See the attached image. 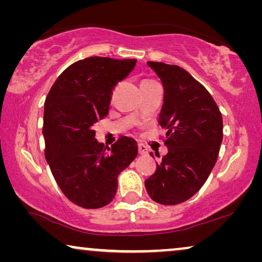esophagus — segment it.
<instances>
[{"mask_svg":"<svg viewBox=\"0 0 262 262\" xmlns=\"http://www.w3.org/2000/svg\"><path fill=\"white\" fill-rule=\"evenodd\" d=\"M138 152L141 154V155H146V154H148V148L143 144H138Z\"/></svg>","mask_w":262,"mask_h":262,"instance_id":"obj_1","label":"esophagus"}]
</instances>
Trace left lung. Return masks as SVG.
Returning <instances> with one entry per match:
<instances>
[{"mask_svg": "<svg viewBox=\"0 0 262 262\" xmlns=\"http://www.w3.org/2000/svg\"><path fill=\"white\" fill-rule=\"evenodd\" d=\"M148 66L163 85L159 123L167 130L168 154L145 180V188L154 202L177 205L209 178L223 139V119L210 93L185 69L160 62Z\"/></svg>", "mask_w": 262, "mask_h": 262, "instance_id": "obj_1", "label": "left lung"}]
</instances>
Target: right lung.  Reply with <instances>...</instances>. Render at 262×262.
Returning <instances> with one entry per match:
<instances>
[{
  "instance_id": "add662e5",
  "label": "right lung",
  "mask_w": 262,
  "mask_h": 262,
  "mask_svg": "<svg viewBox=\"0 0 262 262\" xmlns=\"http://www.w3.org/2000/svg\"><path fill=\"white\" fill-rule=\"evenodd\" d=\"M135 66L136 59L108 57L78 60L59 75L45 100V159L67 198L84 209L112 202L118 177L137 156L135 139L120 137L105 148L93 130L108 114L113 88Z\"/></svg>"
}]
</instances>
